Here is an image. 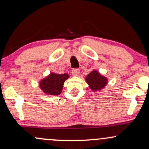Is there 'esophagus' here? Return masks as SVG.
<instances>
[{
    "mask_svg": "<svg viewBox=\"0 0 149 149\" xmlns=\"http://www.w3.org/2000/svg\"><path fill=\"white\" fill-rule=\"evenodd\" d=\"M78 73H79V70L78 69H73L71 71V74L73 76H78Z\"/></svg>",
    "mask_w": 149,
    "mask_h": 149,
    "instance_id": "1",
    "label": "esophagus"
}]
</instances>
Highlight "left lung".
I'll list each match as a JSON object with an SVG mask.
<instances>
[{"mask_svg": "<svg viewBox=\"0 0 149 149\" xmlns=\"http://www.w3.org/2000/svg\"><path fill=\"white\" fill-rule=\"evenodd\" d=\"M87 83L92 91H100L107 85L108 78L102 76L97 70H93L85 78Z\"/></svg>", "mask_w": 149, "mask_h": 149, "instance_id": "obj_1", "label": "left lung"}]
</instances>
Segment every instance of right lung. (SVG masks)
Returning <instances> with one entry per match:
<instances>
[{
	"label": "right lung",
	"mask_w": 149,
	"mask_h": 149,
	"mask_svg": "<svg viewBox=\"0 0 149 149\" xmlns=\"http://www.w3.org/2000/svg\"><path fill=\"white\" fill-rule=\"evenodd\" d=\"M69 78V76L66 73L58 74L50 73V74L39 82V87L45 95L57 96L62 91L65 80Z\"/></svg>",
	"instance_id": "1"
}]
</instances>
